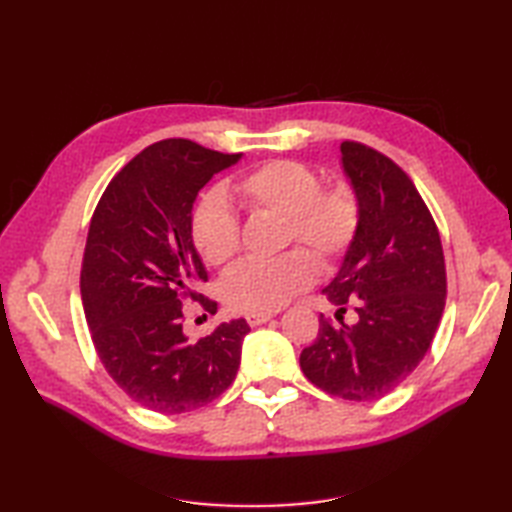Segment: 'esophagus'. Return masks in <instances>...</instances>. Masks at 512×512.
Listing matches in <instances>:
<instances>
[{"label": "esophagus", "mask_w": 512, "mask_h": 512, "mask_svg": "<svg viewBox=\"0 0 512 512\" xmlns=\"http://www.w3.org/2000/svg\"><path fill=\"white\" fill-rule=\"evenodd\" d=\"M268 319H273V312H248L246 314V321H248L250 328H255V325H262Z\"/></svg>", "instance_id": "obj_1"}]
</instances>
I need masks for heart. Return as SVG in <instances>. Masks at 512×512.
Listing matches in <instances>:
<instances>
[{
    "instance_id": "obj_1",
    "label": "heart",
    "mask_w": 512,
    "mask_h": 512,
    "mask_svg": "<svg viewBox=\"0 0 512 512\" xmlns=\"http://www.w3.org/2000/svg\"><path fill=\"white\" fill-rule=\"evenodd\" d=\"M231 193L248 215L284 217L281 246L303 244L323 270L343 262L361 226V202L352 184L341 180L321 187L319 173L306 162H264L237 178ZM191 242L209 266H226L237 257L239 224L220 195L209 193L195 204ZM311 258L295 248L273 262L239 264L222 279V299L235 312L277 310L314 281Z\"/></svg>"
}]
</instances>
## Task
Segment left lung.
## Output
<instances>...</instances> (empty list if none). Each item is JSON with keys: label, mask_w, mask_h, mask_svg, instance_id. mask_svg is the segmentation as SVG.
<instances>
[{"label": "left lung", "mask_w": 512, "mask_h": 512, "mask_svg": "<svg viewBox=\"0 0 512 512\" xmlns=\"http://www.w3.org/2000/svg\"><path fill=\"white\" fill-rule=\"evenodd\" d=\"M343 171L361 202V226L341 270L323 290L336 324L299 363L312 385L345 400H378L394 391L429 352L447 299L438 226L416 184L394 160L354 140L341 143ZM352 305L354 324L342 314Z\"/></svg>", "instance_id": "1"}]
</instances>
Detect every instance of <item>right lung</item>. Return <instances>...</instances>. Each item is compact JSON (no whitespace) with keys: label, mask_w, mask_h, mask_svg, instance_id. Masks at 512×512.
<instances>
[{"label":"right lung","mask_w":512,"mask_h":512,"mask_svg":"<svg viewBox=\"0 0 512 512\" xmlns=\"http://www.w3.org/2000/svg\"><path fill=\"white\" fill-rule=\"evenodd\" d=\"M242 154L167 138L132 158L107 184L90 222L81 264L85 319L107 374L138 405L184 413L215 400L235 380L244 319L198 341L182 332V301L206 281L191 242L198 191ZM206 312L217 303L204 299Z\"/></svg>","instance_id":"add662e5"}]
</instances>
